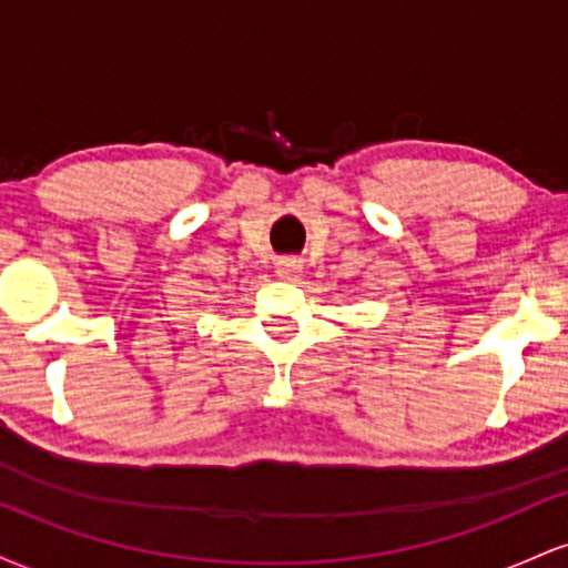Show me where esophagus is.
Segmentation results:
<instances>
[{"instance_id": "1", "label": "esophagus", "mask_w": 568, "mask_h": 568, "mask_svg": "<svg viewBox=\"0 0 568 568\" xmlns=\"http://www.w3.org/2000/svg\"><path fill=\"white\" fill-rule=\"evenodd\" d=\"M302 270H304L302 258H296V256H283V258H277V264H275L277 277H283V280H296L298 275H302Z\"/></svg>"}]
</instances>
